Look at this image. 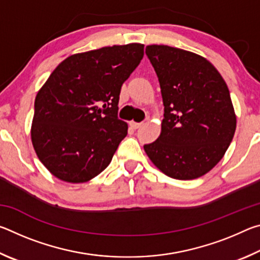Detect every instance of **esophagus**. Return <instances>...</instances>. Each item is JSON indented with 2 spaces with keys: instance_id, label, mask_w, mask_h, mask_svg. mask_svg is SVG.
<instances>
[{
  "instance_id": "esophagus-1",
  "label": "esophagus",
  "mask_w": 260,
  "mask_h": 260,
  "mask_svg": "<svg viewBox=\"0 0 260 260\" xmlns=\"http://www.w3.org/2000/svg\"><path fill=\"white\" fill-rule=\"evenodd\" d=\"M142 124L143 122H135V121H131L129 122V125H131V127L133 129H138V128H140L141 126H142Z\"/></svg>"
}]
</instances>
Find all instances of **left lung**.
<instances>
[{
  "label": "left lung",
  "mask_w": 260,
  "mask_h": 260,
  "mask_svg": "<svg viewBox=\"0 0 260 260\" xmlns=\"http://www.w3.org/2000/svg\"><path fill=\"white\" fill-rule=\"evenodd\" d=\"M160 85L164 119L159 138L144 144L150 160L167 177L200 178L225 155L236 116L225 80L208 59L169 46H147Z\"/></svg>",
  "instance_id": "left-lung-1"
}]
</instances>
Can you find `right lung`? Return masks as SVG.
<instances>
[{"instance_id": "obj_1", "label": "right lung", "mask_w": 260, "mask_h": 260, "mask_svg": "<svg viewBox=\"0 0 260 260\" xmlns=\"http://www.w3.org/2000/svg\"><path fill=\"white\" fill-rule=\"evenodd\" d=\"M143 49L129 43L72 55L39 90L30 138L39 159L56 178L82 183L107 169L128 129L117 116L121 86Z\"/></svg>"}]
</instances>
